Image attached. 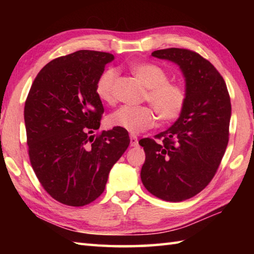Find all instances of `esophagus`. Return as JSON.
I'll return each instance as SVG.
<instances>
[{
	"label": "esophagus",
	"instance_id": "1",
	"mask_svg": "<svg viewBox=\"0 0 254 254\" xmlns=\"http://www.w3.org/2000/svg\"><path fill=\"white\" fill-rule=\"evenodd\" d=\"M130 141H131V147H136L137 145V137H136V135H134V134H131L130 135Z\"/></svg>",
	"mask_w": 254,
	"mask_h": 254
}]
</instances>
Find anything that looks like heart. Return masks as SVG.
Listing matches in <instances>:
<instances>
[{"label":"heart","mask_w":254,"mask_h":254,"mask_svg":"<svg viewBox=\"0 0 254 254\" xmlns=\"http://www.w3.org/2000/svg\"><path fill=\"white\" fill-rule=\"evenodd\" d=\"M130 70L148 88L144 98L153 106L161 122L175 121L180 117L187 101L186 91L182 85L168 81L167 71L152 63L133 64ZM117 75L114 68H109L98 77L95 91L102 102H113V85ZM156 120L152 107L124 105L111 113L106 119V123L111 127L139 133L151 127Z\"/></svg>","instance_id":"obj_1"}]
</instances>
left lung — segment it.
<instances>
[{"instance_id":"1","label":"left lung","mask_w":254,"mask_h":254,"mask_svg":"<svg viewBox=\"0 0 254 254\" xmlns=\"http://www.w3.org/2000/svg\"><path fill=\"white\" fill-rule=\"evenodd\" d=\"M178 65L187 101L173 126L139 141L145 152L141 180L149 192L167 201L191 198L216 174L229 143L231 100L224 79L208 60L188 49L151 54Z\"/></svg>"}]
</instances>
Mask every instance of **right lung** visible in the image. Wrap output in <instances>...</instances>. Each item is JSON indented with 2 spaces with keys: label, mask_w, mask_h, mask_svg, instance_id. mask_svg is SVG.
Listing matches in <instances>:
<instances>
[{
  "label": "right lung",
  "mask_w": 254,
  "mask_h": 254,
  "mask_svg": "<svg viewBox=\"0 0 254 254\" xmlns=\"http://www.w3.org/2000/svg\"><path fill=\"white\" fill-rule=\"evenodd\" d=\"M109 53L79 50L51 60L33 80L24 105L30 162L48 194L68 206L100 197L109 174L130 144L127 130L100 128L96 81Z\"/></svg>",
  "instance_id": "add662e5"
}]
</instances>
